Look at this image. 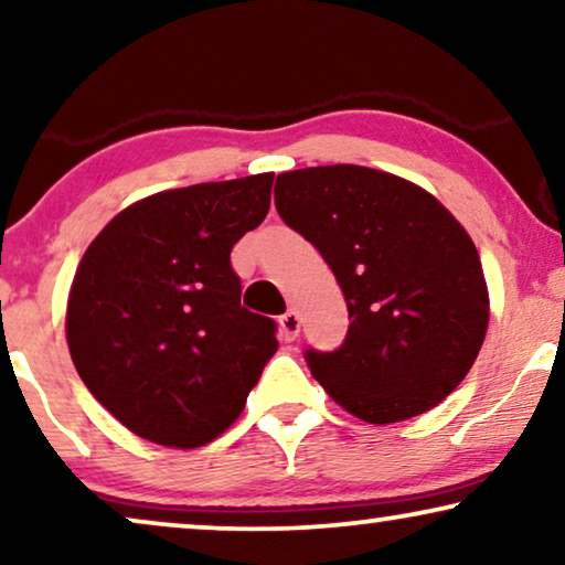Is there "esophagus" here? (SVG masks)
<instances>
[{
    "label": "esophagus",
    "instance_id": "obj_1",
    "mask_svg": "<svg viewBox=\"0 0 565 565\" xmlns=\"http://www.w3.org/2000/svg\"><path fill=\"white\" fill-rule=\"evenodd\" d=\"M280 331L285 337V342H292L300 334V316L296 311H288L280 316Z\"/></svg>",
    "mask_w": 565,
    "mask_h": 565
}]
</instances>
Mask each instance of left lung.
Returning a JSON list of instances; mask_svg holds the SVG:
<instances>
[{
  "instance_id": "8db88e82",
  "label": "left lung",
  "mask_w": 565,
  "mask_h": 565,
  "mask_svg": "<svg viewBox=\"0 0 565 565\" xmlns=\"http://www.w3.org/2000/svg\"><path fill=\"white\" fill-rule=\"evenodd\" d=\"M275 205L321 252L352 319L339 350H306L323 391L370 424L450 396L489 327L481 257L455 215L414 182L354 164L277 174Z\"/></svg>"
}]
</instances>
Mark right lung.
Segmentation results:
<instances>
[{
    "instance_id": "add662e5",
    "label": "right lung",
    "mask_w": 565,
    "mask_h": 565,
    "mask_svg": "<svg viewBox=\"0 0 565 565\" xmlns=\"http://www.w3.org/2000/svg\"><path fill=\"white\" fill-rule=\"evenodd\" d=\"M275 174L157 192L115 215L76 267L66 342L92 396L149 443L203 447L244 412L277 323L242 306L231 249Z\"/></svg>"
}]
</instances>
